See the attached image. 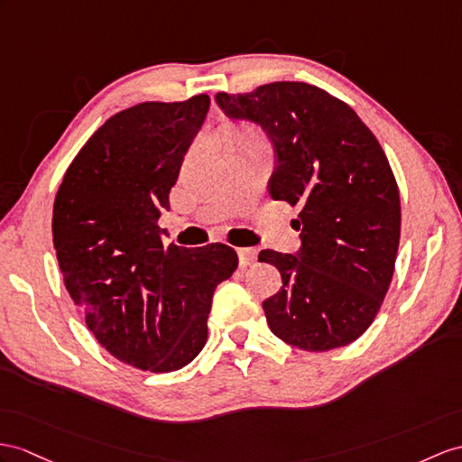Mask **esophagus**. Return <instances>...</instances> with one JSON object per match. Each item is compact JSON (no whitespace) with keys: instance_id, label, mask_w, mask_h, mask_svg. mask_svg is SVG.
Instances as JSON below:
<instances>
[{"instance_id":"esophagus-1","label":"esophagus","mask_w":462,"mask_h":462,"mask_svg":"<svg viewBox=\"0 0 462 462\" xmlns=\"http://www.w3.org/2000/svg\"><path fill=\"white\" fill-rule=\"evenodd\" d=\"M237 254H239L241 266H251L256 263V258H258V253L254 249H239Z\"/></svg>"}]
</instances>
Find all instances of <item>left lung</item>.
Wrapping results in <instances>:
<instances>
[{
    "mask_svg": "<svg viewBox=\"0 0 462 462\" xmlns=\"http://www.w3.org/2000/svg\"><path fill=\"white\" fill-rule=\"evenodd\" d=\"M216 101L227 119L266 134L268 194L300 208V249L258 254L282 274L278 294L263 301L270 331L313 353L353 343L376 318L400 243L398 184L380 143L353 107L303 82Z\"/></svg>",
    "mask_w": 462,
    "mask_h": 462,
    "instance_id": "left-lung-1",
    "label": "left lung"
}]
</instances>
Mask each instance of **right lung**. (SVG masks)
<instances>
[{
    "instance_id": "right-lung-1",
    "label": "right lung",
    "mask_w": 462,
    "mask_h": 462,
    "mask_svg": "<svg viewBox=\"0 0 462 462\" xmlns=\"http://www.w3.org/2000/svg\"><path fill=\"white\" fill-rule=\"evenodd\" d=\"M209 97L144 101L109 117L76 154L54 198L52 243L72 301L121 363L172 373L208 339L213 291L237 253L162 243L159 219Z\"/></svg>"
}]
</instances>
